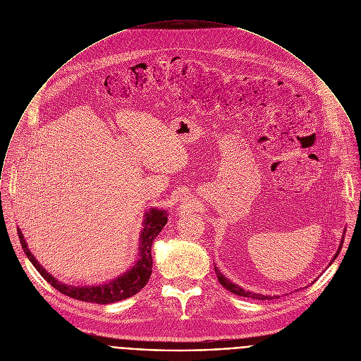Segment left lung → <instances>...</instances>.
Returning a JSON list of instances; mask_svg holds the SVG:
<instances>
[{
	"mask_svg": "<svg viewBox=\"0 0 361 361\" xmlns=\"http://www.w3.org/2000/svg\"><path fill=\"white\" fill-rule=\"evenodd\" d=\"M345 233H346V230L343 231V235H342V240H341L339 249H338V252L335 253V256L332 257V262L338 257V255H339V252H341V249H342L343 238H345ZM332 262H331L329 264H332ZM214 270H216V274H217V279H219L220 284H221L224 288H227L228 291H231V293H234V294H237V295H240V297H247V298H253V300H271V298L277 297V295H274V297H271V295H263V294H257V293H252V291L243 290V288L240 287L238 284H235V283H233L230 279H227V277L221 273V270H220L217 266H214ZM312 283H314V281H312ZM277 298H279V297H277Z\"/></svg>",
	"mask_w": 361,
	"mask_h": 361,
	"instance_id": "8db88e82",
	"label": "left lung"
}]
</instances>
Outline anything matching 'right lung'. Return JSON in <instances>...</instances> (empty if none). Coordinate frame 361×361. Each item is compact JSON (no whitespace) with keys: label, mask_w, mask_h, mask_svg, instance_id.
<instances>
[{"label":"right lung","mask_w":361,"mask_h":361,"mask_svg":"<svg viewBox=\"0 0 361 361\" xmlns=\"http://www.w3.org/2000/svg\"><path fill=\"white\" fill-rule=\"evenodd\" d=\"M166 223H168V213L165 210L155 209V207L147 210L142 219V228L140 233L138 253H137L135 263L127 271L121 273V276L109 281H105L102 284H92V286H73V284H67L57 280L32 255L20 230H18V237L23 247V252L26 253L30 263L42 274V277L47 283H50L56 290H59L64 295H68L80 301L95 302V304H111L137 294L148 283L152 271L151 246Z\"/></svg>","instance_id":"obj_1"}]
</instances>
